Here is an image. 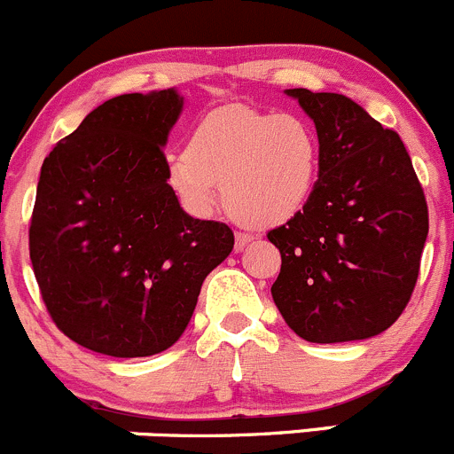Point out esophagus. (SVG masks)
I'll list each match as a JSON object with an SVG mask.
<instances>
[{
	"label": "esophagus",
	"mask_w": 454,
	"mask_h": 454,
	"mask_svg": "<svg viewBox=\"0 0 454 454\" xmlns=\"http://www.w3.org/2000/svg\"><path fill=\"white\" fill-rule=\"evenodd\" d=\"M249 242H254V236H251V233L236 231V251H242Z\"/></svg>",
	"instance_id": "obj_1"
}]
</instances>
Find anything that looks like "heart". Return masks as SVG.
I'll return each mask as SVG.
<instances>
[{"label":"heart","instance_id":"b5f03b06","mask_svg":"<svg viewBox=\"0 0 454 454\" xmlns=\"http://www.w3.org/2000/svg\"><path fill=\"white\" fill-rule=\"evenodd\" d=\"M320 141L307 119L247 106L209 112L187 138L185 152L165 163V178L190 212L207 214L223 185L229 216L267 229L294 218L313 194Z\"/></svg>","mask_w":454,"mask_h":454}]
</instances>
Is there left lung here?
<instances>
[{"label": "left lung", "mask_w": 454, "mask_h": 454, "mask_svg": "<svg viewBox=\"0 0 454 454\" xmlns=\"http://www.w3.org/2000/svg\"><path fill=\"white\" fill-rule=\"evenodd\" d=\"M313 119L320 168L309 203L269 240L282 264L271 295L307 342L366 340L411 300L428 236V205L411 156L353 98L286 90Z\"/></svg>", "instance_id": "8db88e82"}]
</instances>
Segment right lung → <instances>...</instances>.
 I'll return each mask as SVG.
<instances>
[{"label":"right lung","instance_id":"add662e5","mask_svg":"<svg viewBox=\"0 0 454 454\" xmlns=\"http://www.w3.org/2000/svg\"><path fill=\"white\" fill-rule=\"evenodd\" d=\"M181 107L174 90L121 94L42 165L30 262L57 329L90 351L145 357L172 347L233 249L231 229L183 212L165 178Z\"/></svg>","mask_w":454,"mask_h":454}]
</instances>
